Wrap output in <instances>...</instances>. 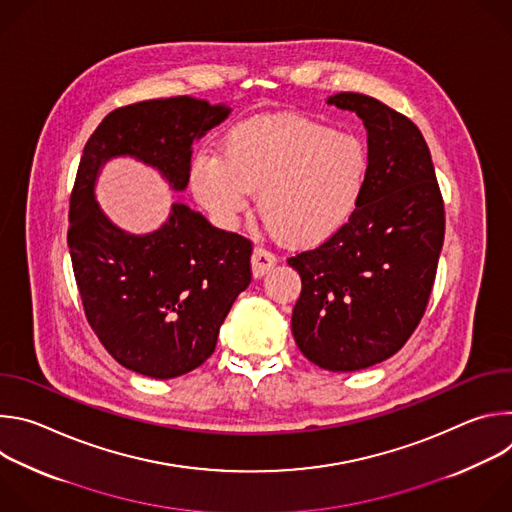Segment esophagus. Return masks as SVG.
<instances>
[{
    "label": "esophagus",
    "instance_id": "1",
    "mask_svg": "<svg viewBox=\"0 0 512 512\" xmlns=\"http://www.w3.org/2000/svg\"><path fill=\"white\" fill-rule=\"evenodd\" d=\"M277 263V257L263 249V247H255L253 249V257H251V267H253V275L255 277H263L267 271L273 269V265Z\"/></svg>",
    "mask_w": 512,
    "mask_h": 512
}]
</instances>
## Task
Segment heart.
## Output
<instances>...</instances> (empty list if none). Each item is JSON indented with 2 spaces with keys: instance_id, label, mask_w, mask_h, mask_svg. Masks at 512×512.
I'll use <instances>...</instances> for the list:
<instances>
[{
  "instance_id": "obj_1",
  "label": "heart",
  "mask_w": 512,
  "mask_h": 512,
  "mask_svg": "<svg viewBox=\"0 0 512 512\" xmlns=\"http://www.w3.org/2000/svg\"><path fill=\"white\" fill-rule=\"evenodd\" d=\"M371 182L362 139L304 119H259L233 129L223 158L200 150L190 186L216 218L233 223L257 193L265 227L283 243L312 247L336 235L358 210Z\"/></svg>"
}]
</instances>
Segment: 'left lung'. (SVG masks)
<instances>
[{
    "label": "left lung",
    "instance_id": "1",
    "mask_svg": "<svg viewBox=\"0 0 512 512\" xmlns=\"http://www.w3.org/2000/svg\"><path fill=\"white\" fill-rule=\"evenodd\" d=\"M328 103L354 111L367 127L371 182L336 235L287 257L302 277L291 332L320 369L348 373L387 360L419 326L446 210L429 148L409 117L360 93Z\"/></svg>",
    "mask_w": 512,
    "mask_h": 512
}]
</instances>
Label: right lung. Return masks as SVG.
Returning <instances> with one entry per match:
<instances>
[{"label": "right lung", "mask_w": 512, "mask_h": 512, "mask_svg": "<svg viewBox=\"0 0 512 512\" xmlns=\"http://www.w3.org/2000/svg\"><path fill=\"white\" fill-rule=\"evenodd\" d=\"M227 115L229 107L190 97L139 101L111 111L83 150L68 208L72 271L91 330L133 373L174 379L214 352L221 324L251 283L253 243L214 229L182 202L160 231L123 233L93 198L97 172L113 156H133L184 190L192 141Z\"/></svg>", "instance_id": "right-lung-1"}]
</instances>
